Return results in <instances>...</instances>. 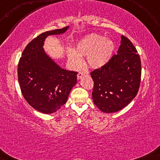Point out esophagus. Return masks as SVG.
<instances>
[{
    "label": "esophagus",
    "instance_id": "1",
    "mask_svg": "<svg viewBox=\"0 0 160 160\" xmlns=\"http://www.w3.org/2000/svg\"><path fill=\"white\" fill-rule=\"evenodd\" d=\"M84 74L82 72H78V74H77V78H78V79H81V78H82L83 76H84Z\"/></svg>",
    "mask_w": 160,
    "mask_h": 160
}]
</instances>
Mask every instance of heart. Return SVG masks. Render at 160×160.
Returning a JSON list of instances; mask_svg holds the SVG:
<instances>
[{"label":"heart","mask_w":160,"mask_h":160,"mask_svg":"<svg viewBox=\"0 0 160 160\" xmlns=\"http://www.w3.org/2000/svg\"><path fill=\"white\" fill-rule=\"evenodd\" d=\"M115 46L113 41L98 34L89 35L76 43L75 49L68 51V59L74 68L82 66L80 58H86L88 65L93 69L103 67L112 58Z\"/></svg>","instance_id":"heart-1"}]
</instances>
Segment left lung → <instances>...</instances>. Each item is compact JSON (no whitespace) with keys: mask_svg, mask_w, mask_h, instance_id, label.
<instances>
[{"mask_svg":"<svg viewBox=\"0 0 160 160\" xmlns=\"http://www.w3.org/2000/svg\"><path fill=\"white\" fill-rule=\"evenodd\" d=\"M94 82L93 102L104 113L117 112L137 95L141 76V63L134 45L121 36L117 54L90 73Z\"/></svg>","mask_w":160,"mask_h":160,"instance_id":"obj_1","label":"left lung"}]
</instances>
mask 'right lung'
Segmentation results:
<instances>
[{"mask_svg": "<svg viewBox=\"0 0 160 160\" xmlns=\"http://www.w3.org/2000/svg\"><path fill=\"white\" fill-rule=\"evenodd\" d=\"M69 26L43 32L27 45L18 64V81L26 101L39 112L52 113L65 102L77 82V72L57 64L43 49L46 38L61 35Z\"/></svg>", "mask_w": 160, "mask_h": 160, "instance_id": "add662e5", "label": "right lung"}]
</instances>
